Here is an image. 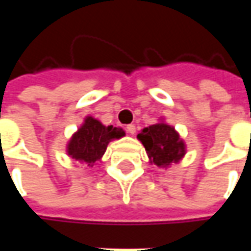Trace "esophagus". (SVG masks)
<instances>
[{"label": "esophagus", "mask_w": 251, "mask_h": 251, "mask_svg": "<svg viewBox=\"0 0 251 251\" xmlns=\"http://www.w3.org/2000/svg\"><path fill=\"white\" fill-rule=\"evenodd\" d=\"M126 131L130 134V136H134V133H136V126L134 125H127L126 126Z\"/></svg>", "instance_id": "esophagus-1"}]
</instances>
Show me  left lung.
Wrapping results in <instances>:
<instances>
[{
	"mask_svg": "<svg viewBox=\"0 0 251 251\" xmlns=\"http://www.w3.org/2000/svg\"><path fill=\"white\" fill-rule=\"evenodd\" d=\"M137 138L147 151L149 163L158 168H168L171 164H177L187 153L184 140L174 126L168 125L164 118L157 124L144 127Z\"/></svg>",
	"mask_w": 251,
	"mask_h": 251,
	"instance_id": "8db88e82",
	"label": "left lung"
}]
</instances>
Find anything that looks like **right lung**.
<instances>
[{"instance_id":"1","label":"right lung","mask_w":251,"mask_h":251,"mask_svg":"<svg viewBox=\"0 0 251 251\" xmlns=\"http://www.w3.org/2000/svg\"><path fill=\"white\" fill-rule=\"evenodd\" d=\"M124 136L125 130L122 127L106 126L100 121L87 115L67 142L66 152L68 157L87 164L88 167H94L98 161H102L110 142L120 140Z\"/></svg>"}]
</instances>
